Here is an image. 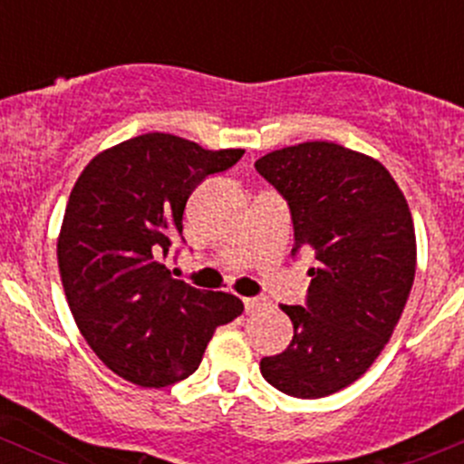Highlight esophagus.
Returning <instances> with one entry per match:
<instances>
[{"mask_svg":"<svg viewBox=\"0 0 464 464\" xmlns=\"http://www.w3.org/2000/svg\"><path fill=\"white\" fill-rule=\"evenodd\" d=\"M269 307V301H265V298H245V310L246 312H260V310H266Z\"/></svg>","mask_w":464,"mask_h":464,"instance_id":"34e87169","label":"esophagus"}]
</instances>
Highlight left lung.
<instances>
[{
    "mask_svg": "<svg viewBox=\"0 0 464 464\" xmlns=\"http://www.w3.org/2000/svg\"><path fill=\"white\" fill-rule=\"evenodd\" d=\"M256 170L287 199L294 249L314 254L287 348L260 362L285 395L316 400L357 382L391 339L415 278V228L391 172L330 141L274 150Z\"/></svg>",
    "mask_w": 464,
    "mask_h": 464,
    "instance_id": "left-lung-1",
    "label": "left lung"
}]
</instances>
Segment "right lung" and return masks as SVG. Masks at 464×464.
I'll return each mask as SVG.
<instances>
[{
  "mask_svg": "<svg viewBox=\"0 0 464 464\" xmlns=\"http://www.w3.org/2000/svg\"><path fill=\"white\" fill-rule=\"evenodd\" d=\"M242 154L150 132L102 150L78 177L58 237L60 278L78 330L119 377L143 388L181 382L215 327L245 312L233 294L190 287L166 266L190 193Z\"/></svg>",
  "mask_w": 464,
  "mask_h": 464,
  "instance_id": "add662e5",
  "label": "right lung"
}]
</instances>
